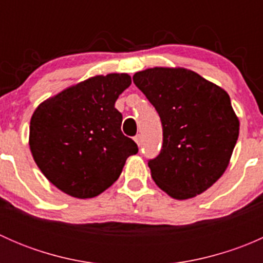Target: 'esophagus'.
<instances>
[{"label": "esophagus", "instance_id": "obj_1", "mask_svg": "<svg viewBox=\"0 0 263 263\" xmlns=\"http://www.w3.org/2000/svg\"><path fill=\"white\" fill-rule=\"evenodd\" d=\"M134 140H135V142H136L137 145H141V135H136V136L134 137Z\"/></svg>", "mask_w": 263, "mask_h": 263}]
</instances>
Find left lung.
<instances>
[{
	"label": "left lung",
	"instance_id": "obj_1",
	"mask_svg": "<svg viewBox=\"0 0 263 263\" xmlns=\"http://www.w3.org/2000/svg\"><path fill=\"white\" fill-rule=\"evenodd\" d=\"M134 82L163 126L160 153L147 161L154 182L177 200L205 192L227 169L239 135L228 92L185 68H147Z\"/></svg>",
	"mask_w": 263,
	"mask_h": 263
}]
</instances>
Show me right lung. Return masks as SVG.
Masks as SVG:
<instances>
[{
	"label": "right lung",
	"instance_id": "add662e5",
	"mask_svg": "<svg viewBox=\"0 0 263 263\" xmlns=\"http://www.w3.org/2000/svg\"><path fill=\"white\" fill-rule=\"evenodd\" d=\"M127 73L95 76L42 103L30 121L31 154L47 179L72 197L91 198L118 179L136 142L115 108Z\"/></svg>",
	"mask_w": 263,
	"mask_h": 263
}]
</instances>
